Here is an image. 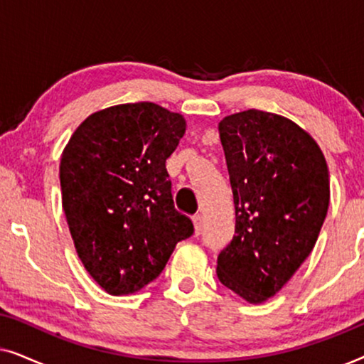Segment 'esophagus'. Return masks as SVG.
Masks as SVG:
<instances>
[{"instance_id":"esophagus-1","label":"esophagus","mask_w":364,"mask_h":364,"mask_svg":"<svg viewBox=\"0 0 364 364\" xmlns=\"http://www.w3.org/2000/svg\"><path fill=\"white\" fill-rule=\"evenodd\" d=\"M192 222H193V227H196V233H197V235H200L202 227H203V218H202L200 213H196V215L192 217Z\"/></svg>"}]
</instances>
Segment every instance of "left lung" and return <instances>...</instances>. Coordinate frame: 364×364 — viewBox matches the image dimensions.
<instances>
[{
    "label": "left lung",
    "instance_id": "obj_1",
    "mask_svg": "<svg viewBox=\"0 0 364 364\" xmlns=\"http://www.w3.org/2000/svg\"><path fill=\"white\" fill-rule=\"evenodd\" d=\"M235 203V235L218 253L222 285L243 300L277 295L315 247L330 176L310 134L278 114L248 111L218 124Z\"/></svg>",
    "mask_w": 364,
    "mask_h": 364
}]
</instances>
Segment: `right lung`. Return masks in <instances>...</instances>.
<instances>
[{"label": "right lung", "mask_w": 364, "mask_h": 364, "mask_svg": "<svg viewBox=\"0 0 364 364\" xmlns=\"http://www.w3.org/2000/svg\"><path fill=\"white\" fill-rule=\"evenodd\" d=\"M186 121L154 102L94 112L59 166L63 208L82 265L109 295L136 293L161 275L193 223L173 207L166 161Z\"/></svg>", "instance_id": "right-lung-1"}]
</instances>
